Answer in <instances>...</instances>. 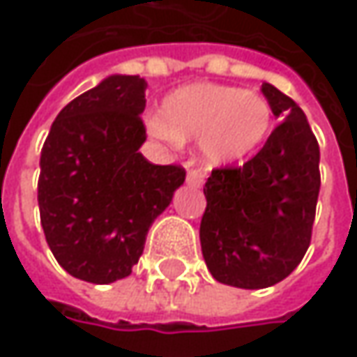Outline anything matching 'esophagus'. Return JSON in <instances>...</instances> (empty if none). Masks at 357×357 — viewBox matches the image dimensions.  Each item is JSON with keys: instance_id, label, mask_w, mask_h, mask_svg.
I'll list each match as a JSON object with an SVG mask.
<instances>
[{"instance_id": "34e87169", "label": "esophagus", "mask_w": 357, "mask_h": 357, "mask_svg": "<svg viewBox=\"0 0 357 357\" xmlns=\"http://www.w3.org/2000/svg\"><path fill=\"white\" fill-rule=\"evenodd\" d=\"M203 183H205V172H201V170H197V169L188 170V172H187V185H188V187L201 188V187H203Z\"/></svg>"}]
</instances>
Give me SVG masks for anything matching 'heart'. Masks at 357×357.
I'll use <instances>...</instances> for the list:
<instances>
[{
	"label": "heart",
	"mask_w": 357,
	"mask_h": 357,
	"mask_svg": "<svg viewBox=\"0 0 357 357\" xmlns=\"http://www.w3.org/2000/svg\"><path fill=\"white\" fill-rule=\"evenodd\" d=\"M273 128V108L257 92L213 82L181 86L149 118L152 136L170 144L199 142L206 165L225 167L251 156Z\"/></svg>",
	"instance_id": "1"
}]
</instances>
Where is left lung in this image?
Masks as SVG:
<instances>
[{
    "label": "left lung",
    "mask_w": 357,
    "mask_h": 357,
    "mask_svg": "<svg viewBox=\"0 0 357 357\" xmlns=\"http://www.w3.org/2000/svg\"><path fill=\"white\" fill-rule=\"evenodd\" d=\"M261 92L283 122L241 169L211 172L199 231L211 275L241 289L271 287L301 263L319 195V146L303 110L269 82Z\"/></svg>",
    "instance_id": "obj_1"
}]
</instances>
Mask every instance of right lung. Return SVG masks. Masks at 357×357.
Wrapping results in <instances>:
<instances>
[{"mask_svg": "<svg viewBox=\"0 0 357 357\" xmlns=\"http://www.w3.org/2000/svg\"><path fill=\"white\" fill-rule=\"evenodd\" d=\"M146 82L114 74L56 116L40 156L38 205L56 261L76 279L108 285L132 273L154 219L185 169L152 165L140 114Z\"/></svg>", "mask_w": 357, "mask_h": 357, "instance_id": "1", "label": "right lung"}]
</instances>
